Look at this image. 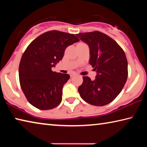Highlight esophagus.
<instances>
[{"instance_id": "esophagus-1", "label": "esophagus", "mask_w": 147, "mask_h": 147, "mask_svg": "<svg viewBox=\"0 0 147 147\" xmlns=\"http://www.w3.org/2000/svg\"><path fill=\"white\" fill-rule=\"evenodd\" d=\"M75 75H76V73H71V74H70V76H71V77H73V76H75Z\"/></svg>"}]
</instances>
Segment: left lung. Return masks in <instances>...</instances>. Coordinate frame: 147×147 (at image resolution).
Returning a JSON list of instances; mask_svg holds the SVG:
<instances>
[{"mask_svg":"<svg viewBox=\"0 0 147 147\" xmlns=\"http://www.w3.org/2000/svg\"><path fill=\"white\" fill-rule=\"evenodd\" d=\"M76 36L89 45V63L97 73L94 80L83 77L78 89L80 95L91 105H106L118 96L127 80L125 53L115 40L100 32L80 33Z\"/></svg>","mask_w":147,"mask_h":147,"instance_id":"1","label":"left lung"}]
</instances>
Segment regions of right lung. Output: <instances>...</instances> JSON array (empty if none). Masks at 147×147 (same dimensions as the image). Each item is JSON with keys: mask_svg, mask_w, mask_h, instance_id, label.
<instances>
[{"mask_svg": "<svg viewBox=\"0 0 147 147\" xmlns=\"http://www.w3.org/2000/svg\"><path fill=\"white\" fill-rule=\"evenodd\" d=\"M79 41L74 34L52 30L27 47L19 63V76L22 91L32 106L47 110L60 104L62 89L70 76L53 72L52 67L61 60L67 47Z\"/></svg>", "mask_w": 147, "mask_h": 147, "instance_id": "add662e5", "label": "right lung"}]
</instances>
